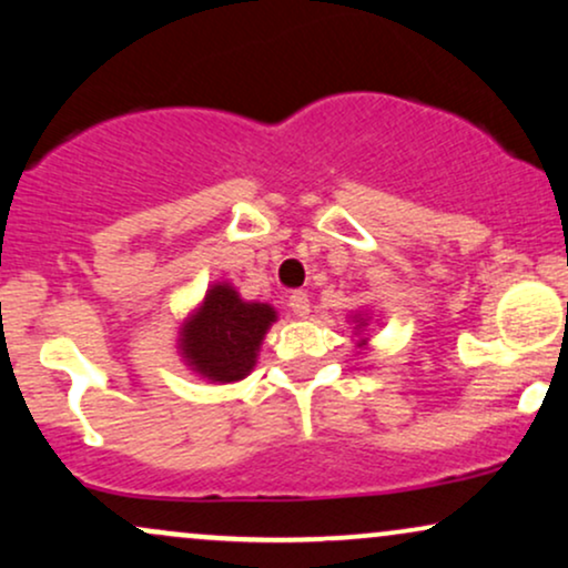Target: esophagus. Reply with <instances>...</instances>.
Here are the masks:
<instances>
[{
  "instance_id": "esophagus-1",
  "label": "esophagus",
  "mask_w": 568,
  "mask_h": 568,
  "mask_svg": "<svg viewBox=\"0 0 568 568\" xmlns=\"http://www.w3.org/2000/svg\"><path fill=\"white\" fill-rule=\"evenodd\" d=\"M288 306H291L293 315L302 317V321H304V317L310 315V296H306L304 291H293L288 296Z\"/></svg>"
}]
</instances>
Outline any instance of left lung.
I'll return each mask as SVG.
<instances>
[{"label":"left lung","instance_id":"obj_1","mask_svg":"<svg viewBox=\"0 0 568 568\" xmlns=\"http://www.w3.org/2000/svg\"><path fill=\"white\" fill-rule=\"evenodd\" d=\"M357 323H361V325H366V321H363V317H357ZM363 344H366V338H363Z\"/></svg>","mask_w":568,"mask_h":568}]
</instances>
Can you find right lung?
I'll list each match as a JSON object with an SVG mask.
<instances>
[{
  "label": "right lung",
  "mask_w": 568,
  "mask_h": 568,
  "mask_svg": "<svg viewBox=\"0 0 568 568\" xmlns=\"http://www.w3.org/2000/svg\"><path fill=\"white\" fill-rule=\"evenodd\" d=\"M275 321V306L243 302L230 283H216L181 325V357L202 379L240 382L256 366L258 347Z\"/></svg>",
  "instance_id": "add662e5"
}]
</instances>
